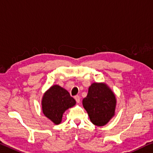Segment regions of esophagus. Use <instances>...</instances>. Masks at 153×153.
I'll use <instances>...</instances> for the list:
<instances>
[{"label": "esophagus", "instance_id": "34e87169", "mask_svg": "<svg viewBox=\"0 0 153 153\" xmlns=\"http://www.w3.org/2000/svg\"><path fill=\"white\" fill-rule=\"evenodd\" d=\"M74 98H75V99H76V102H77V103H79V102H80V97H79V95H76V96H75V97H74Z\"/></svg>", "mask_w": 153, "mask_h": 153}]
</instances>
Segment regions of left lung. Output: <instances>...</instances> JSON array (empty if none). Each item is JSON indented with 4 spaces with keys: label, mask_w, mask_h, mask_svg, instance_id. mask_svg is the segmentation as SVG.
<instances>
[{
    "label": "left lung",
    "mask_w": 153,
    "mask_h": 153,
    "mask_svg": "<svg viewBox=\"0 0 153 153\" xmlns=\"http://www.w3.org/2000/svg\"><path fill=\"white\" fill-rule=\"evenodd\" d=\"M116 98L113 92L105 84L93 83L82 101L91 121L97 126L107 124L114 115Z\"/></svg>",
    "instance_id": "left-lung-1"
}]
</instances>
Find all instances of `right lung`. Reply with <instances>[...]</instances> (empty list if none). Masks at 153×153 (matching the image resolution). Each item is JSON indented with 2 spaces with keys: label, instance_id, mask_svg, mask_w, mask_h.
I'll return each instance as SVG.
<instances>
[{
  "label": "right lung",
  "instance_id": "right-lung-1",
  "mask_svg": "<svg viewBox=\"0 0 153 153\" xmlns=\"http://www.w3.org/2000/svg\"><path fill=\"white\" fill-rule=\"evenodd\" d=\"M76 103L66 90L59 85L52 86L43 97V112L54 124L59 125L65 110L76 105Z\"/></svg>",
  "mask_w": 153,
  "mask_h": 153
}]
</instances>
